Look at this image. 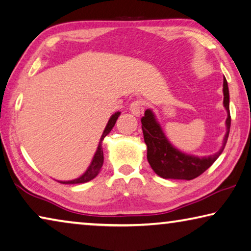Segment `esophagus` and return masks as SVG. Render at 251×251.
Returning a JSON list of instances; mask_svg holds the SVG:
<instances>
[{
	"instance_id": "esophagus-1",
	"label": "esophagus",
	"mask_w": 251,
	"mask_h": 251,
	"mask_svg": "<svg viewBox=\"0 0 251 251\" xmlns=\"http://www.w3.org/2000/svg\"><path fill=\"white\" fill-rule=\"evenodd\" d=\"M143 110V102L140 100H135L130 104V111L134 116H140Z\"/></svg>"
}]
</instances>
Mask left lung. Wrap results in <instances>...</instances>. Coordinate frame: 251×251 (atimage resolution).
<instances>
[{
	"instance_id": "8db88e82",
	"label": "left lung",
	"mask_w": 251,
	"mask_h": 251,
	"mask_svg": "<svg viewBox=\"0 0 251 251\" xmlns=\"http://www.w3.org/2000/svg\"><path fill=\"white\" fill-rule=\"evenodd\" d=\"M224 105L228 112V118L226 120L227 133L225 135L224 145L217 153L203 158L184 154L172 147L164 137L158 122L155 121L152 111L147 110L145 116L141 118L142 131L148 148V161L155 174L164 179L192 180L211 167V164L223 153L228 140L231 123L229 111V90L226 77L224 79Z\"/></svg>"
}]
</instances>
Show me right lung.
<instances>
[{"instance_id":"1","label":"right lung","mask_w":251,"mask_h":251,"mask_svg":"<svg viewBox=\"0 0 251 251\" xmlns=\"http://www.w3.org/2000/svg\"><path fill=\"white\" fill-rule=\"evenodd\" d=\"M119 116H120V112H117L110 118L108 125H106L105 129L103 131V134H102V137L100 139V142H99L97 152H96V154H94L92 162H91V164H90V167L88 168V170L84 172V175H82L80 178H77L75 180H71V181H59L60 183H68V184L84 183V182L90 181V180H92L93 178H96L99 174V171H100V169L102 168V166H103V150H102V140H103L105 135L109 134L110 131L112 130L114 125H116L117 119Z\"/></svg>"}]
</instances>
